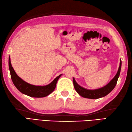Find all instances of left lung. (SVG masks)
Masks as SVG:
<instances>
[{
	"label": "left lung",
	"instance_id": "8db88e82",
	"mask_svg": "<svg viewBox=\"0 0 132 132\" xmlns=\"http://www.w3.org/2000/svg\"><path fill=\"white\" fill-rule=\"evenodd\" d=\"M121 68V61L120 60L119 70L115 76L106 86L98 89H88L83 88L78 85L74 78H73V84L75 90L77 92V93L79 94L81 96L85 98H88V99H95L104 97L106 95L110 93L113 90V88L115 87L117 80H118V78L120 76Z\"/></svg>",
	"mask_w": 132,
	"mask_h": 132
}]
</instances>
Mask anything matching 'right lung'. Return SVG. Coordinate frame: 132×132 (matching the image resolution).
Listing matches in <instances>:
<instances>
[{"instance_id": "obj_1", "label": "right lung", "mask_w": 132, "mask_h": 132, "mask_svg": "<svg viewBox=\"0 0 132 132\" xmlns=\"http://www.w3.org/2000/svg\"><path fill=\"white\" fill-rule=\"evenodd\" d=\"M8 64L11 77L14 85L20 92L30 97H43L51 94L54 90L57 81L62 75L61 74L56 77L51 83L46 86H35L25 82L17 75L11 64L10 57L8 60Z\"/></svg>"}]
</instances>
